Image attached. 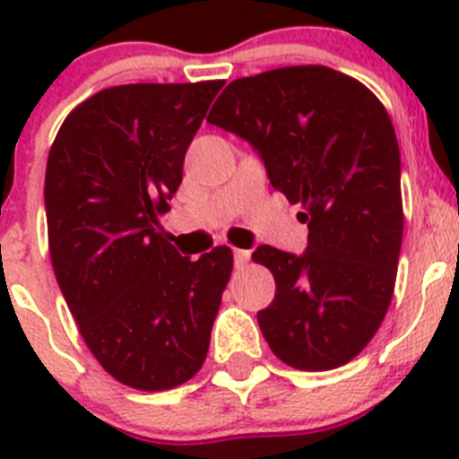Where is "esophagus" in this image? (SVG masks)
Here are the masks:
<instances>
[{
  "label": "esophagus",
  "mask_w": 459,
  "mask_h": 459,
  "mask_svg": "<svg viewBox=\"0 0 459 459\" xmlns=\"http://www.w3.org/2000/svg\"><path fill=\"white\" fill-rule=\"evenodd\" d=\"M248 259H250L248 250L234 248V264H237V269H243V266L248 264Z\"/></svg>",
  "instance_id": "34e87169"
}]
</instances>
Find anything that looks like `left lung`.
I'll list each match as a JSON object with an SVG mask.
<instances>
[{
	"label": "left lung",
	"instance_id": "1",
	"mask_svg": "<svg viewBox=\"0 0 459 459\" xmlns=\"http://www.w3.org/2000/svg\"><path fill=\"white\" fill-rule=\"evenodd\" d=\"M206 121L253 144L271 186L301 204L307 250L253 253L275 278L257 312L271 351L296 370L350 363L391 306L404 213L391 117L359 80L285 66L225 87Z\"/></svg>",
	"mask_w": 459,
	"mask_h": 459
}]
</instances>
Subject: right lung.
I'll return each mask as SVG.
<instances>
[{
	"label": "right lung",
	"instance_id": "right-lung-1",
	"mask_svg": "<svg viewBox=\"0 0 459 459\" xmlns=\"http://www.w3.org/2000/svg\"><path fill=\"white\" fill-rule=\"evenodd\" d=\"M222 80L121 84L64 119L46 168L48 246L80 335L108 375L168 391L197 375L232 250L181 257L160 216Z\"/></svg>",
	"mask_w": 459,
	"mask_h": 459
}]
</instances>
